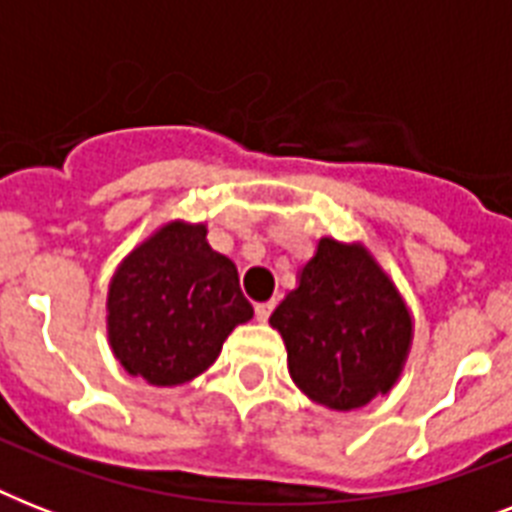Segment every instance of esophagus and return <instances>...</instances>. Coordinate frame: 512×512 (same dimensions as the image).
Wrapping results in <instances>:
<instances>
[{"label":"esophagus","instance_id":"obj_1","mask_svg":"<svg viewBox=\"0 0 512 512\" xmlns=\"http://www.w3.org/2000/svg\"><path fill=\"white\" fill-rule=\"evenodd\" d=\"M273 305H276V300H268V303H257V305H255L257 319H260V321H268V316H271V311H273Z\"/></svg>","mask_w":512,"mask_h":512}]
</instances>
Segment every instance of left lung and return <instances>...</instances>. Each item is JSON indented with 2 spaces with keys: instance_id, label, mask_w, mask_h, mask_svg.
<instances>
[{
  "instance_id": "left-lung-1",
  "label": "left lung",
  "mask_w": 512,
  "mask_h": 512,
  "mask_svg": "<svg viewBox=\"0 0 512 512\" xmlns=\"http://www.w3.org/2000/svg\"><path fill=\"white\" fill-rule=\"evenodd\" d=\"M289 377L316 404L353 412L388 396L414 340L412 308L364 241L321 236L271 313Z\"/></svg>"
}]
</instances>
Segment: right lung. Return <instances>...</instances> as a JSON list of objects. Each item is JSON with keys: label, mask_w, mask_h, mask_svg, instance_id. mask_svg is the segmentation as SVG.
I'll use <instances>...</instances> for the list:
<instances>
[{"label": "right lung", "mask_w": 512, "mask_h": 512, "mask_svg": "<svg viewBox=\"0 0 512 512\" xmlns=\"http://www.w3.org/2000/svg\"><path fill=\"white\" fill-rule=\"evenodd\" d=\"M252 316L233 260L209 247L207 223L177 217L159 225L108 281V345L124 372L156 388L207 372Z\"/></svg>", "instance_id": "add662e5"}]
</instances>
